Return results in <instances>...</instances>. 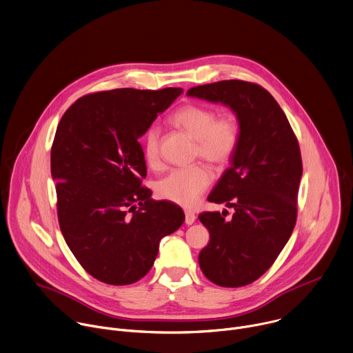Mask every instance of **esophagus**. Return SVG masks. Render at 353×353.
Masks as SVG:
<instances>
[{
	"label": "esophagus",
	"instance_id": "1",
	"mask_svg": "<svg viewBox=\"0 0 353 353\" xmlns=\"http://www.w3.org/2000/svg\"><path fill=\"white\" fill-rule=\"evenodd\" d=\"M195 221V213L191 210H185V224H192Z\"/></svg>",
	"mask_w": 353,
	"mask_h": 353
}]
</instances>
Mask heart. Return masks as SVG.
Segmentation results:
<instances>
[{
    "label": "heart",
    "instance_id": "1",
    "mask_svg": "<svg viewBox=\"0 0 353 353\" xmlns=\"http://www.w3.org/2000/svg\"><path fill=\"white\" fill-rule=\"evenodd\" d=\"M170 121L196 141V155L212 165H224L239 144V125L230 114L216 117V113L202 105H184L176 110ZM161 130L151 126L144 137V157L148 165L159 162ZM212 181L210 172L202 165L179 168L169 172L157 184L161 198L181 206H192Z\"/></svg>",
    "mask_w": 353,
    "mask_h": 353
}]
</instances>
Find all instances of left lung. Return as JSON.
Here are the masks:
<instances>
[{"label":"left lung","mask_w":353,"mask_h":353,"mask_svg":"<svg viewBox=\"0 0 353 353\" xmlns=\"http://www.w3.org/2000/svg\"><path fill=\"white\" fill-rule=\"evenodd\" d=\"M187 95L221 103L237 117V148L208 196L234 213L230 220L220 212L198 216L210 236L198 262L212 283L243 287L273 265L291 237L302 176L299 145L277 101L258 84L223 80L192 87Z\"/></svg>","instance_id":"8db88e82"}]
</instances>
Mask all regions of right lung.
<instances>
[{"label":"right lung","instance_id":"1","mask_svg":"<svg viewBox=\"0 0 353 353\" xmlns=\"http://www.w3.org/2000/svg\"><path fill=\"white\" fill-rule=\"evenodd\" d=\"M183 88H117L79 98L62 116L51 150L58 219L74 258L94 279L128 285L152 268L165 236L184 221L180 206L141 187L139 139Z\"/></svg>","mask_w":353,"mask_h":353}]
</instances>
